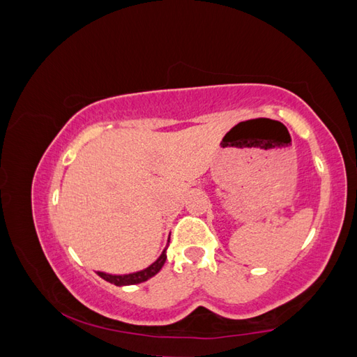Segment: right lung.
<instances>
[{"mask_svg": "<svg viewBox=\"0 0 357 357\" xmlns=\"http://www.w3.org/2000/svg\"><path fill=\"white\" fill-rule=\"evenodd\" d=\"M165 260H167V248L162 250V254L159 255V258L155 263H151L149 268H145L142 271L132 272V274H125V275H111V274H105V272H97V274H99V277H102L103 280H107L116 286L137 284V283L146 282L151 277H155L158 272L162 269Z\"/></svg>", "mask_w": 357, "mask_h": 357, "instance_id": "1", "label": "right lung"}]
</instances>
